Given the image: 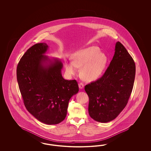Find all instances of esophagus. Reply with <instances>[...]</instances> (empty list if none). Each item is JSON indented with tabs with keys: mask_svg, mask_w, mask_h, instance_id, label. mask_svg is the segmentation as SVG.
I'll use <instances>...</instances> for the list:
<instances>
[{
	"mask_svg": "<svg viewBox=\"0 0 151 151\" xmlns=\"http://www.w3.org/2000/svg\"><path fill=\"white\" fill-rule=\"evenodd\" d=\"M78 87L80 88H81V89H82L84 87V85H83V83H82V82H80V83H78Z\"/></svg>",
	"mask_w": 151,
	"mask_h": 151,
	"instance_id": "34e87169",
	"label": "esophagus"
}]
</instances>
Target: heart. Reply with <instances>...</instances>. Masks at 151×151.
<instances>
[{"label": "heart", "mask_w": 151, "mask_h": 151, "mask_svg": "<svg viewBox=\"0 0 151 151\" xmlns=\"http://www.w3.org/2000/svg\"><path fill=\"white\" fill-rule=\"evenodd\" d=\"M108 62L107 56L101 52L96 46H91L78 51L72 56L71 62L65 63L68 74L77 73V68H81L80 74L83 79L88 81H94L104 73Z\"/></svg>", "instance_id": "heart-1"}]
</instances>
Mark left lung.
<instances>
[{"label":"left lung","instance_id":"1","mask_svg":"<svg viewBox=\"0 0 151 151\" xmlns=\"http://www.w3.org/2000/svg\"><path fill=\"white\" fill-rule=\"evenodd\" d=\"M136 65L131 56L117 42L110 65L101 78L85 86L89 97L88 114L97 122L106 123L117 117L132 93Z\"/></svg>","mask_w":151,"mask_h":151}]
</instances>
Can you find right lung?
<instances>
[{"label":"right lung","instance_id":"right-lung-1","mask_svg":"<svg viewBox=\"0 0 151 151\" xmlns=\"http://www.w3.org/2000/svg\"><path fill=\"white\" fill-rule=\"evenodd\" d=\"M47 47L46 43L30 47L19 62L17 77L27 110L42 123L56 124L65 119L69 100L79 89L76 80L63 78L60 60L52 62L43 55ZM47 60L51 64L44 66Z\"/></svg>","mask_w":151,"mask_h":151}]
</instances>
